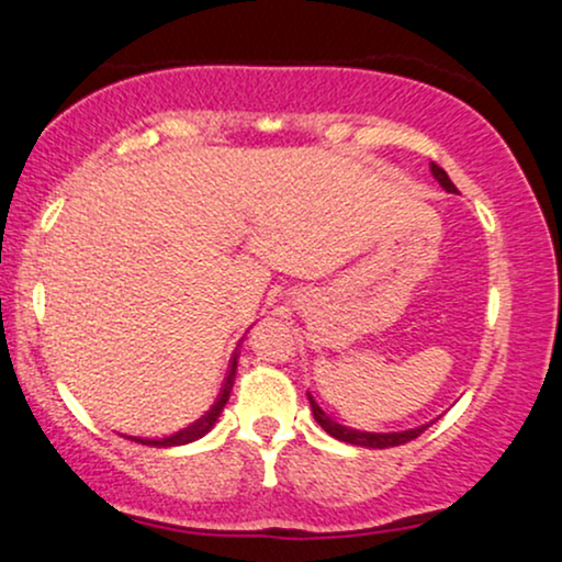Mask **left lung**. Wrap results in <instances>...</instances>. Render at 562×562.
<instances>
[{
	"label": "left lung",
	"mask_w": 562,
	"mask_h": 562,
	"mask_svg": "<svg viewBox=\"0 0 562 562\" xmlns=\"http://www.w3.org/2000/svg\"><path fill=\"white\" fill-rule=\"evenodd\" d=\"M431 172H435V178L440 181V187H446L448 191H456L453 181L448 178V172L440 168V165L431 162ZM310 405H312V413L314 418H317V424L328 431L330 437H336V440L341 442H351V446H362V448H394V446H403V442H411L416 440L418 435H422L427 427H416V429H408V431H390V435H381V431H357V429H349V427H341V424H336L333 418L319 408L317 403H314V397L310 394Z\"/></svg>",
	"instance_id": "left-lung-1"
}]
</instances>
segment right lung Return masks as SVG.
<instances>
[{
	"mask_svg": "<svg viewBox=\"0 0 562 562\" xmlns=\"http://www.w3.org/2000/svg\"><path fill=\"white\" fill-rule=\"evenodd\" d=\"M234 371H237V357L232 360V368H229V375H226V384H224V392H221L218 403L213 405L211 411L205 413V416L200 418V422H194L191 427L176 431V435L170 437H162V440H144V437H133L135 442H144V446H154V448H168V446H187L191 440H200L202 435H207V431L213 429L215 418L221 416V411H224L226 400H229V392H232V384H234Z\"/></svg>",
	"mask_w": 562,
	"mask_h": 562,
	"instance_id": "obj_1",
	"label": "right lung"
}]
</instances>
